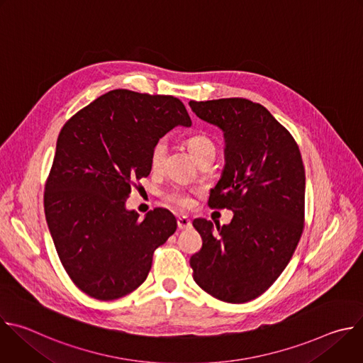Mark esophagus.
<instances>
[{"mask_svg": "<svg viewBox=\"0 0 363 363\" xmlns=\"http://www.w3.org/2000/svg\"><path fill=\"white\" fill-rule=\"evenodd\" d=\"M177 223H178V228H179V230H189V228L192 227V223H191V220H189L188 217H185V216H182V217H178Z\"/></svg>", "mask_w": 363, "mask_h": 363, "instance_id": "obj_1", "label": "esophagus"}]
</instances>
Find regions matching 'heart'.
I'll use <instances>...</instances> for the list:
<instances>
[{"instance_id": "heart-1", "label": "heart", "mask_w": 363, "mask_h": 363, "mask_svg": "<svg viewBox=\"0 0 363 363\" xmlns=\"http://www.w3.org/2000/svg\"><path fill=\"white\" fill-rule=\"evenodd\" d=\"M186 145L189 147V150L192 152L194 157L196 158V161H202L208 157H216V145L214 142L203 133H196L188 138ZM168 150V142L167 139H160L157 143L153 145L152 150H150V167L153 169H158L165 158V153ZM167 199L179 205H188L189 203V198L178 188H174L171 191H168L165 194Z\"/></svg>"}]
</instances>
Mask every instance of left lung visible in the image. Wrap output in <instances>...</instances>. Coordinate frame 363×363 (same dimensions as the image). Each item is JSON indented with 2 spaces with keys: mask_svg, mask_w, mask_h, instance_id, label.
Segmentation results:
<instances>
[{
  "mask_svg": "<svg viewBox=\"0 0 363 363\" xmlns=\"http://www.w3.org/2000/svg\"><path fill=\"white\" fill-rule=\"evenodd\" d=\"M189 106L224 133L225 165L208 203L234 214L223 227L202 218L192 223L202 238L189 260L194 280L218 300L245 303L277 280L301 237V155L291 135L258 103L231 97L191 100Z\"/></svg>",
  "mask_w": 363,
  "mask_h": 363,
  "instance_id": "left-lung-1",
  "label": "left lung"
}]
</instances>
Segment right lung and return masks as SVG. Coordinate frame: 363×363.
<instances>
[{
    "instance_id": "1",
    "label": "right lung",
    "mask_w": 363,
    "mask_h": 363,
    "mask_svg": "<svg viewBox=\"0 0 363 363\" xmlns=\"http://www.w3.org/2000/svg\"><path fill=\"white\" fill-rule=\"evenodd\" d=\"M191 118L174 96L111 90L62 129L45 184L44 211L60 262L90 297L115 300L138 289L177 220L157 208L142 220L126 208L130 185L150 174V150Z\"/></svg>"
}]
</instances>
